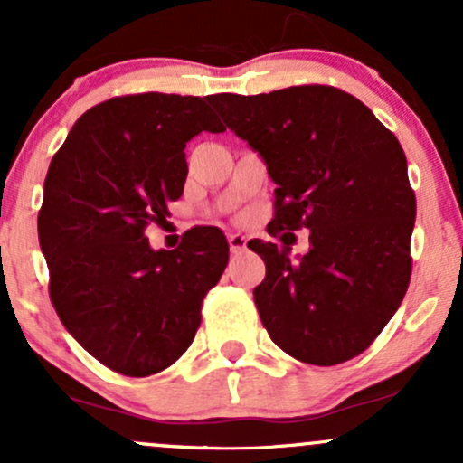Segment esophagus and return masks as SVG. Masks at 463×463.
<instances>
[{
  "mask_svg": "<svg viewBox=\"0 0 463 463\" xmlns=\"http://www.w3.org/2000/svg\"><path fill=\"white\" fill-rule=\"evenodd\" d=\"M246 237L239 235V232H232V235H228V246H231V252L232 254H239L246 250Z\"/></svg>",
  "mask_w": 463,
  "mask_h": 463,
  "instance_id": "obj_1",
  "label": "esophagus"
}]
</instances>
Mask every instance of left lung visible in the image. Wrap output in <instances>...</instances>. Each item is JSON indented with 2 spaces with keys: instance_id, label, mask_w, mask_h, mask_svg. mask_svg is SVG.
<instances>
[{
  "instance_id": "left-lung-1",
  "label": "left lung",
  "mask_w": 463,
  "mask_h": 463,
  "mask_svg": "<svg viewBox=\"0 0 463 463\" xmlns=\"http://www.w3.org/2000/svg\"><path fill=\"white\" fill-rule=\"evenodd\" d=\"M276 184L272 231L309 228V252L252 239L265 263L254 287L279 348L311 365L364 353L398 311L411 276L416 195L401 143L350 93L305 84L261 95H211Z\"/></svg>"
}]
</instances>
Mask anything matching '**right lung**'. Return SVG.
I'll return each mask as SVG.
<instances>
[{
    "label": "right lung",
    "instance_id": "obj_1",
    "mask_svg": "<svg viewBox=\"0 0 463 463\" xmlns=\"http://www.w3.org/2000/svg\"><path fill=\"white\" fill-rule=\"evenodd\" d=\"M224 132L194 95L139 93L106 99L73 124L52 158L39 213L50 298L69 335L110 370L156 374L194 342L202 298L228 263L215 226L154 250L147 222L183 195L184 147Z\"/></svg>",
    "mask_w": 463,
    "mask_h": 463
}]
</instances>
